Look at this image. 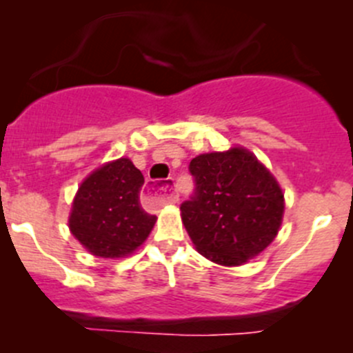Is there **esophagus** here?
<instances>
[{"mask_svg":"<svg viewBox=\"0 0 353 353\" xmlns=\"http://www.w3.org/2000/svg\"><path fill=\"white\" fill-rule=\"evenodd\" d=\"M145 198L150 199V201H159V203H176L177 194L174 193V179L169 177L163 183H154L148 184L145 188Z\"/></svg>","mask_w":353,"mask_h":353,"instance_id":"esophagus-1","label":"esophagus"}]
</instances>
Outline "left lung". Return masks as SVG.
<instances>
[{"label": "left lung", "mask_w": 353, "mask_h": 353, "mask_svg": "<svg viewBox=\"0 0 353 353\" xmlns=\"http://www.w3.org/2000/svg\"><path fill=\"white\" fill-rule=\"evenodd\" d=\"M194 194L181 205L183 223L206 259L244 265L265 251L282 225V188L243 147L194 157Z\"/></svg>", "instance_id": "8db88e82"}]
</instances>
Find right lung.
<instances>
[{"mask_svg": "<svg viewBox=\"0 0 353 353\" xmlns=\"http://www.w3.org/2000/svg\"><path fill=\"white\" fill-rule=\"evenodd\" d=\"M143 183V174L123 157L99 167L80 184L68 225L87 251L124 258L145 243L157 216L141 208Z\"/></svg>", "mask_w": 353, "mask_h": 353, "instance_id": "obj_1", "label": "right lung"}]
</instances>
